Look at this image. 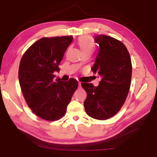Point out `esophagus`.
Returning a JSON list of instances; mask_svg holds the SVG:
<instances>
[{
	"instance_id": "34e87169",
	"label": "esophagus",
	"mask_w": 157,
	"mask_h": 157,
	"mask_svg": "<svg viewBox=\"0 0 157 157\" xmlns=\"http://www.w3.org/2000/svg\"><path fill=\"white\" fill-rule=\"evenodd\" d=\"M78 86H79V87H80L81 86V82H78Z\"/></svg>"
}]
</instances>
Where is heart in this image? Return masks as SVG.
I'll return each instance as SVG.
<instances>
[{"label":"heart","mask_w":157,"mask_h":157,"mask_svg":"<svg viewBox=\"0 0 157 157\" xmlns=\"http://www.w3.org/2000/svg\"><path fill=\"white\" fill-rule=\"evenodd\" d=\"M78 44L83 55H91L95 50V44L92 37L89 35H84L79 37Z\"/></svg>","instance_id":"1"}]
</instances>
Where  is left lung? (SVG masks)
Segmentation results:
<instances>
[{"label": "left lung", "mask_w": 157, "mask_h": 157, "mask_svg": "<svg viewBox=\"0 0 157 157\" xmlns=\"http://www.w3.org/2000/svg\"><path fill=\"white\" fill-rule=\"evenodd\" d=\"M99 52L92 71L101 78L98 86L82 83L86 92V113L97 120H107L121 110L128 95L132 67L129 53L121 41L103 34L95 36Z\"/></svg>", "instance_id": "1"}]
</instances>
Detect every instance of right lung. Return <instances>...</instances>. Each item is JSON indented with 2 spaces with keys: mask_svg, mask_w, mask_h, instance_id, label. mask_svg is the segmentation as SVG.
<instances>
[{
  "mask_svg": "<svg viewBox=\"0 0 157 157\" xmlns=\"http://www.w3.org/2000/svg\"><path fill=\"white\" fill-rule=\"evenodd\" d=\"M72 36L44 37L26 50L20 62L18 80L28 107L44 120H59L66 113L78 82L55 79Z\"/></svg>",
  "mask_w": 157,
  "mask_h": 157,
  "instance_id": "add662e5",
  "label": "right lung"
}]
</instances>
